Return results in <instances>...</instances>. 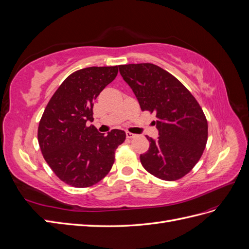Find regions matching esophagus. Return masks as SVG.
<instances>
[{
  "label": "esophagus",
  "mask_w": 249,
  "mask_h": 249,
  "mask_svg": "<svg viewBox=\"0 0 249 249\" xmlns=\"http://www.w3.org/2000/svg\"><path fill=\"white\" fill-rule=\"evenodd\" d=\"M125 135H126V138H129V139H132V138L137 137V135H136V134H133V133H131V132H126V133H125Z\"/></svg>",
  "instance_id": "1"
}]
</instances>
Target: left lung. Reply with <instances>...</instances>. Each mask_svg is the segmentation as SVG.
Returning a JSON list of instances; mask_svg holds the SVG:
<instances>
[{
	"label": "left lung",
	"instance_id": "8db88e82",
	"mask_svg": "<svg viewBox=\"0 0 249 249\" xmlns=\"http://www.w3.org/2000/svg\"><path fill=\"white\" fill-rule=\"evenodd\" d=\"M142 111L155 112L159 137H147L142 166L164 180L183 178L195 166L208 140V122L195 97L171 73L152 63L119 65Z\"/></svg>",
	"mask_w": 249,
	"mask_h": 249
}]
</instances>
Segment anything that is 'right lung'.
<instances>
[{
    "instance_id": "obj_1",
    "label": "right lung",
    "mask_w": 249,
    "mask_h": 249,
    "mask_svg": "<svg viewBox=\"0 0 249 249\" xmlns=\"http://www.w3.org/2000/svg\"><path fill=\"white\" fill-rule=\"evenodd\" d=\"M118 66H92L72 72L48 103L38 125L44 160L67 185L90 187L108 175L116 148L125 140L122 130L97 132L93 102L117 76Z\"/></svg>"
}]
</instances>
